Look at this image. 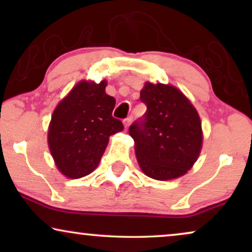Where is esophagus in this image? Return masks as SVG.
I'll return each instance as SVG.
<instances>
[{"label":"esophagus","instance_id":"esophagus-1","mask_svg":"<svg viewBox=\"0 0 252 252\" xmlns=\"http://www.w3.org/2000/svg\"><path fill=\"white\" fill-rule=\"evenodd\" d=\"M130 122H132V117H128V118L124 119V126H125V128H127L130 125Z\"/></svg>","mask_w":252,"mask_h":252}]
</instances>
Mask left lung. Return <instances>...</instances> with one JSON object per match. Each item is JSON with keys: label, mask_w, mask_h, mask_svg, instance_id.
<instances>
[{"label": "left lung", "mask_w": 252, "mask_h": 252, "mask_svg": "<svg viewBox=\"0 0 252 252\" xmlns=\"http://www.w3.org/2000/svg\"><path fill=\"white\" fill-rule=\"evenodd\" d=\"M143 117L129 126L141 170L155 180H171L190 170L202 149V124L190 101L174 86L146 82Z\"/></svg>", "instance_id": "obj_1"}]
</instances>
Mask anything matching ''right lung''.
Listing matches in <instances>:
<instances>
[{
    "label": "right lung",
    "instance_id": "obj_1",
    "mask_svg": "<svg viewBox=\"0 0 252 252\" xmlns=\"http://www.w3.org/2000/svg\"><path fill=\"white\" fill-rule=\"evenodd\" d=\"M106 81L82 80L58 103L48 129V144L62 174L86 177L97 167L112 134L123 123L112 117L116 99L105 93Z\"/></svg>",
    "mask_w": 252,
    "mask_h": 252
}]
</instances>
